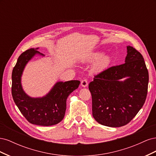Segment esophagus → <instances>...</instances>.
I'll return each mask as SVG.
<instances>
[{
	"label": "esophagus",
	"instance_id": "34e87169",
	"mask_svg": "<svg viewBox=\"0 0 156 156\" xmlns=\"http://www.w3.org/2000/svg\"><path fill=\"white\" fill-rule=\"evenodd\" d=\"M81 86L82 87H87L88 86V81L87 79H83V81H81Z\"/></svg>",
	"mask_w": 156,
	"mask_h": 156
}]
</instances>
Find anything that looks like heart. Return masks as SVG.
Wrapping results in <instances>:
<instances>
[{
  "label": "heart",
  "mask_w": 156,
  "mask_h": 156,
  "mask_svg": "<svg viewBox=\"0 0 156 156\" xmlns=\"http://www.w3.org/2000/svg\"><path fill=\"white\" fill-rule=\"evenodd\" d=\"M97 58L98 60L94 65V69L96 72H101V71L104 70L107 68L111 62V58L109 56L107 55H101V53H98V52L93 53L90 58V60H94Z\"/></svg>",
  "instance_id": "b5f03b06"
}]
</instances>
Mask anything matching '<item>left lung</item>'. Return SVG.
<instances>
[{
    "mask_svg": "<svg viewBox=\"0 0 156 156\" xmlns=\"http://www.w3.org/2000/svg\"><path fill=\"white\" fill-rule=\"evenodd\" d=\"M125 63L94 75L88 88L92 100V115L108 127L127 124L143 106L148 93L149 75L143 55L127 47ZM128 76L124 82L120 79Z\"/></svg>",
    "mask_w": 156,
    "mask_h": 156,
    "instance_id": "8db88e82",
    "label": "left lung"
}]
</instances>
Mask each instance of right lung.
<instances>
[{
	"instance_id": "add662e5",
	"label": "right lung",
	"mask_w": 156,
	"mask_h": 156,
	"mask_svg": "<svg viewBox=\"0 0 156 156\" xmlns=\"http://www.w3.org/2000/svg\"><path fill=\"white\" fill-rule=\"evenodd\" d=\"M36 49H28L19 56L12 71V94L14 102L28 122L42 126H53L64 119L67 98L79 87L80 81L72 80L64 83L58 82L43 98L28 96L23 90L21 77L25 65L33 56L37 53L42 55Z\"/></svg>"
}]
</instances>
